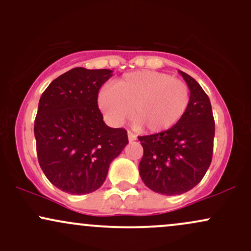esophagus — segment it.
<instances>
[{
    "mask_svg": "<svg viewBox=\"0 0 251 251\" xmlns=\"http://www.w3.org/2000/svg\"><path fill=\"white\" fill-rule=\"evenodd\" d=\"M127 137H128V140L129 142H133V140L137 139V135H135L134 133H132V132H127Z\"/></svg>",
    "mask_w": 251,
    "mask_h": 251,
    "instance_id": "obj_1",
    "label": "esophagus"
}]
</instances>
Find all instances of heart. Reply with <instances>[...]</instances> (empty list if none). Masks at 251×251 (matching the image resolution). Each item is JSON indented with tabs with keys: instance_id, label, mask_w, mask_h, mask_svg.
Instances as JSON below:
<instances>
[{
	"instance_id": "1",
	"label": "heart",
	"mask_w": 251,
	"mask_h": 251,
	"mask_svg": "<svg viewBox=\"0 0 251 251\" xmlns=\"http://www.w3.org/2000/svg\"><path fill=\"white\" fill-rule=\"evenodd\" d=\"M101 112L112 125L119 126L131 116L135 126L162 132L177 124L190 103V88L170 74L138 71L103 88L98 97Z\"/></svg>"
}]
</instances>
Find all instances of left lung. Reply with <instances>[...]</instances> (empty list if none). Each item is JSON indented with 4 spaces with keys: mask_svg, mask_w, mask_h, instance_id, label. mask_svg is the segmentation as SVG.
I'll list each match as a JSON object with an SVG mask.
<instances>
[{
    "mask_svg": "<svg viewBox=\"0 0 251 251\" xmlns=\"http://www.w3.org/2000/svg\"><path fill=\"white\" fill-rule=\"evenodd\" d=\"M190 88L186 113L174 127L139 137L144 154L139 174L152 191L181 195L203 179L212 159L215 120L209 97L192 76L179 71Z\"/></svg>",
    "mask_w": 251,
    "mask_h": 251,
    "instance_id": "left-lung-1",
    "label": "left lung"
}]
</instances>
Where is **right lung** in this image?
Listing matches in <instances>:
<instances>
[{"instance_id": "add662e5", "label": "right lung", "mask_w": 251, "mask_h": 251, "mask_svg": "<svg viewBox=\"0 0 251 251\" xmlns=\"http://www.w3.org/2000/svg\"><path fill=\"white\" fill-rule=\"evenodd\" d=\"M111 70L76 67L50 83L34 124L39 164L48 180L71 195L96 191L112 160L128 144L127 132L106 125L98 93Z\"/></svg>"}]
</instances>
